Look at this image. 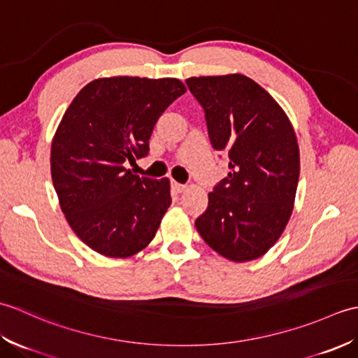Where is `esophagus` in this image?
I'll return each instance as SVG.
<instances>
[{
  "label": "esophagus",
  "mask_w": 358,
  "mask_h": 358,
  "mask_svg": "<svg viewBox=\"0 0 358 358\" xmlns=\"http://www.w3.org/2000/svg\"><path fill=\"white\" fill-rule=\"evenodd\" d=\"M186 189V185H181V183H177V181H172V191L175 194H181Z\"/></svg>",
  "instance_id": "esophagus-1"
}]
</instances>
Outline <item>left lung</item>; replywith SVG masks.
<instances>
[{"instance_id": "8db88e82", "label": "left lung", "mask_w": 358, "mask_h": 358, "mask_svg": "<svg viewBox=\"0 0 358 358\" xmlns=\"http://www.w3.org/2000/svg\"><path fill=\"white\" fill-rule=\"evenodd\" d=\"M186 85L204 109L212 148L229 158V173L209 192L195 227L227 260H255L275 245L292 214L300 177L294 127L245 75L192 77Z\"/></svg>"}]
</instances>
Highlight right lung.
<instances>
[{"instance_id":"right-lung-1","label":"right lung","mask_w":358,"mask_h":358,"mask_svg":"<svg viewBox=\"0 0 358 358\" xmlns=\"http://www.w3.org/2000/svg\"><path fill=\"white\" fill-rule=\"evenodd\" d=\"M185 92L177 78H98L63 115L50 149L53 187L72 231L98 254L131 257L155 237L172 203L169 180L124 166L148 155L158 118Z\"/></svg>"}]
</instances>
